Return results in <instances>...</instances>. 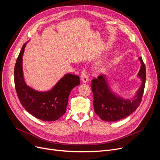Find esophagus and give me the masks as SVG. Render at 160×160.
Returning <instances> with one entry per match:
<instances>
[{"label":"esophagus","mask_w":160,"mask_h":160,"mask_svg":"<svg viewBox=\"0 0 160 160\" xmlns=\"http://www.w3.org/2000/svg\"><path fill=\"white\" fill-rule=\"evenodd\" d=\"M81 80L83 83H87V82L88 81V79H89L88 76V74H87V72L85 71H83L81 72Z\"/></svg>","instance_id":"34e87169"}]
</instances>
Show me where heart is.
I'll list each match as a JSON object with an SVG mask.
<instances>
[{
    "instance_id": "b5f03b06",
    "label": "heart",
    "mask_w": 160,
    "mask_h": 160,
    "mask_svg": "<svg viewBox=\"0 0 160 160\" xmlns=\"http://www.w3.org/2000/svg\"><path fill=\"white\" fill-rule=\"evenodd\" d=\"M103 70H104V69L103 68V67H101V68L100 69V71H103Z\"/></svg>"
}]
</instances>
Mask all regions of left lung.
Returning a JSON list of instances; mask_svg holds the SVG:
<instances>
[{
	"label": "left lung",
	"instance_id": "obj_1",
	"mask_svg": "<svg viewBox=\"0 0 160 160\" xmlns=\"http://www.w3.org/2000/svg\"><path fill=\"white\" fill-rule=\"evenodd\" d=\"M141 67L138 77L141 79V87L132 99H124L111 89L107 77L102 75L92 80L93 106L95 113L105 122H116L128 117L137 109L142 99L146 83V70L142 58L139 57Z\"/></svg>",
	"mask_w": 160,
	"mask_h": 160
}]
</instances>
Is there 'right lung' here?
<instances>
[{
  "label": "right lung",
  "mask_w": 160,
  "mask_h": 160,
  "mask_svg": "<svg viewBox=\"0 0 160 160\" xmlns=\"http://www.w3.org/2000/svg\"><path fill=\"white\" fill-rule=\"evenodd\" d=\"M27 42L23 45L14 67V85L18 99L34 117L45 122H54L66 112L69 95L71 90L79 85V77L67 73L47 91H38L28 86L22 71V56Z\"/></svg>",
  "instance_id": "obj_1"
}]
</instances>
